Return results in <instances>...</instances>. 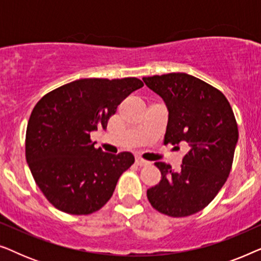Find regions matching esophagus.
Here are the masks:
<instances>
[{
  "instance_id": "34e87169",
  "label": "esophagus",
  "mask_w": 261,
  "mask_h": 261,
  "mask_svg": "<svg viewBox=\"0 0 261 261\" xmlns=\"http://www.w3.org/2000/svg\"><path fill=\"white\" fill-rule=\"evenodd\" d=\"M135 163H137L139 166H146V165H148V164H149V162L140 158V156H137V159H135Z\"/></svg>"
}]
</instances>
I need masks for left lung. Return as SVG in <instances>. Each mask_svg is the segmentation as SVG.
<instances>
[{"instance_id": "1", "label": "left lung", "mask_w": 261, "mask_h": 261, "mask_svg": "<svg viewBox=\"0 0 261 261\" xmlns=\"http://www.w3.org/2000/svg\"><path fill=\"white\" fill-rule=\"evenodd\" d=\"M169 109L164 144H188L180 170L155 163L162 179L147 190L151 205L171 217L201 212L219 194L233 165L239 138L233 109L222 92L187 73L142 78Z\"/></svg>"}]
</instances>
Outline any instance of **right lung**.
I'll return each instance as SVG.
<instances>
[{
    "label": "right lung",
    "mask_w": 261,
    "mask_h": 261,
    "mask_svg": "<svg viewBox=\"0 0 261 261\" xmlns=\"http://www.w3.org/2000/svg\"><path fill=\"white\" fill-rule=\"evenodd\" d=\"M142 87L135 77L84 78L39 99L27 124L26 160L55 208L89 215L109 201L135 159L129 152L110 154L95 148L90 133L97 127L106 129L120 103Z\"/></svg>",
    "instance_id": "1"
}]
</instances>
